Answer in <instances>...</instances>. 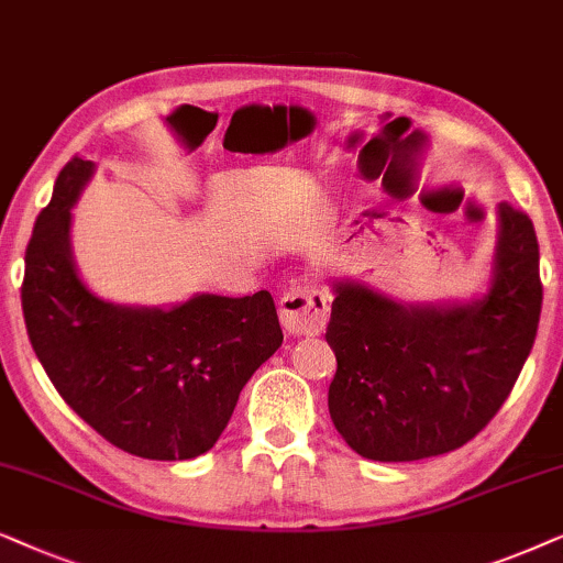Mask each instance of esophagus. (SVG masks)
Instances as JSON below:
<instances>
[{
  "label": "esophagus",
  "mask_w": 563,
  "mask_h": 563,
  "mask_svg": "<svg viewBox=\"0 0 563 563\" xmlns=\"http://www.w3.org/2000/svg\"><path fill=\"white\" fill-rule=\"evenodd\" d=\"M329 294L319 283H294L280 298V321L288 334L313 336L327 327Z\"/></svg>",
  "instance_id": "34e87169"
}]
</instances>
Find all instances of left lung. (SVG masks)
<instances>
[{
  "mask_svg": "<svg viewBox=\"0 0 563 563\" xmlns=\"http://www.w3.org/2000/svg\"><path fill=\"white\" fill-rule=\"evenodd\" d=\"M538 265L533 221L499 203L489 283L471 301L404 303L363 280H332L329 415L344 443L363 459L399 463L476 438L533 350L543 303Z\"/></svg>",
  "mask_w": 563,
  "mask_h": 563,
  "instance_id": "left-lung-1",
  "label": "left lung"
}]
</instances>
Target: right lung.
Instances as JSON below:
<instances>
[{
    "instance_id": "add662e5",
    "label": "right lung",
    "mask_w": 563,
    "mask_h": 563,
    "mask_svg": "<svg viewBox=\"0 0 563 563\" xmlns=\"http://www.w3.org/2000/svg\"><path fill=\"white\" fill-rule=\"evenodd\" d=\"M92 175L95 162L74 156L35 221L22 280L30 344L62 399L108 443L148 461L198 459L283 344L275 301L267 290L175 306L104 301L71 250V208Z\"/></svg>"
}]
</instances>
